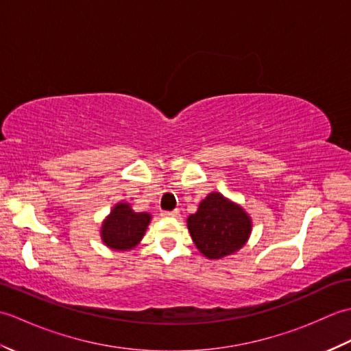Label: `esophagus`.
I'll list each match as a JSON object with an SVG mask.
<instances>
[{"mask_svg": "<svg viewBox=\"0 0 351 351\" xmlns=\"http://www.w3.org/2000/svg\"><path fill=\"white\" fill-rule=\"evenodd\" d=\"M164 217H180V211L173 210V211H162Z\"/></svg>", "mask_w": 351, "mask_h": 351, "instance_id": "obj_1", "label": "esophagus"}]
</instances>
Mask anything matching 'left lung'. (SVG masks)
<instances>
[{"instance_id": "left-lung-1", "label": "left lung", "mask_w": 351, "mask_h": 351, "mask_svg": "<svg viewBox=\"0 0 351 351\" xmlns=\"http://www.w3.org/2000/svg\"><path fill=\"white\" fill-rule=\"evenodd\" d=\"M187 226L204 256L220 259L240 250L252 232V219L240 205L220 193H210L197 211L189 215Z\"/></svg>"}]
</instances>
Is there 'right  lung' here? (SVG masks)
Masks as SVG:
<instances>
[{
    "mask_svg": "<svg viewBox=\"0 0 351 351\" xmlns=\"http://www.w3.org/2000/svg\"><path fill=\"white\" fill-rule=\"evenodd\" d=\"M149 221H151V214L134 213L130 204L119 202L104 220L101 238L110 249L121 252L131 250L141 241Z\"/></svg>",
    "mask_w": 351,
    "mask_h": 351,
    "instance_id": "add662e5",
    "label": "right lung"
}]
</instances>
